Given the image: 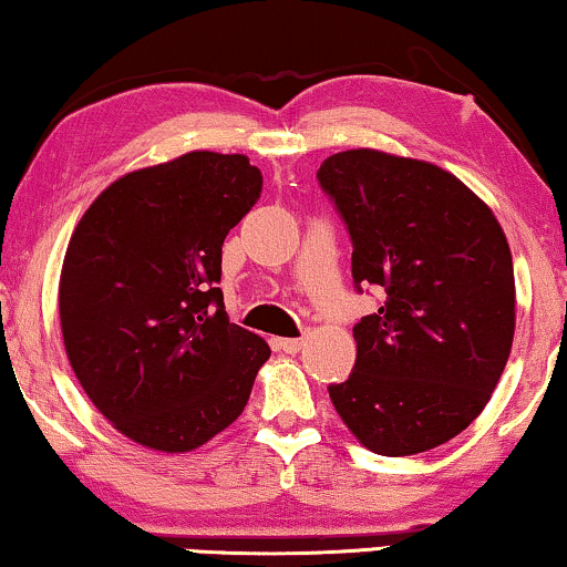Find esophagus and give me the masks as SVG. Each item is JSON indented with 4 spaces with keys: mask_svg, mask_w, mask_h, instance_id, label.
<instances>
[{
    "mask_svg": "<svg viewBox=\"0 0 567 567\" xmlns=\"http://www.w3.org/2000/svg\"><path fill=\"white\" fill-rule=\"evenodd\" d=\"M301 346H305L301 338H276V348L284 353H299Z\"/></svg>",
    "mask_w": 567,
    "mask_h": 567,
    "instance_id": "esophagus-1",
    "label": "esophagus"
}]
</instances>
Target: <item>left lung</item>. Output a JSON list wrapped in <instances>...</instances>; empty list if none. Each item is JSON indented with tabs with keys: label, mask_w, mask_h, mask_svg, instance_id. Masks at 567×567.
<instances>
[{
	"label": "left lung",
	"mask_w": 567,
	"mask_h": 567,
	"mask_svg": "<svg viewBox=\"0 0 567 567\" xmlns=\"http://www.w3.org/2000/svg\"><path fill=\"white\" fill-rule=\"evenodd\" d=\"M353 239L351 274L386 299L353 328L355 367L330 400L382 456L429 452L483 413L516 330V284L498 219L425 159L348 150L317 169Z\"/></svg>",
	"instance_id": "left-lung-1"
}]
</instances>
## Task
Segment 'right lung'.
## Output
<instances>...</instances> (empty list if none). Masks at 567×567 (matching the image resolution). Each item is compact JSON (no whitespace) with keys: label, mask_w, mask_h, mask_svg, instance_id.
I'll use <instances>...</instances> for the list:
<instances>
[{"label":"right lung","mask_w":567,"mask_h":567,"mask_svg":"<svg viewBox=\"0 0 567 567\" xmlns=\"http://www.w3.org/2000/svg\"><path fill=\"white\" fill-rule=\"evenodd\" d=\"M260 188L245 154L196 150L121 175L76 221L59 278L64 348L92 405L138 446H204L270 359L216 286L224 237Z\"/></svg>","instance_id":"obj_1"}]
</instances>
